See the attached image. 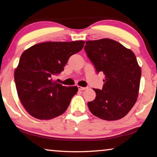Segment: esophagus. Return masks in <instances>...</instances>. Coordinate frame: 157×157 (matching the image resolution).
Listing matches in <instances>:
<instances>
[{
	"mask_svg": "<svg viewBox=\"0 0 157 157\" xmlns=\"http://www.w3.org/2000/svg\"><path fill=\"white\" fill-rule=\"evenodd\" d=\"M88 87H83V86H78V89L79 91H83V90H85V89H87Z\"/></svg>",
	"mask_w": 157,
	"mask_h": 157,
	"instance_id": "esophagus-1",
	"label": "esophagus"
}]
</instances>
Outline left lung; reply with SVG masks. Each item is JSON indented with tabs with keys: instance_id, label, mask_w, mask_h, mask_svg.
Wrapping results in <instances>:
<instances>
[{
	"instance_id": "8db88e82",
	"label": "left lung",
	"mask_w": 157,
	"mask_h": 157,
	"mask_svg": "<svg viewBox=\"0 0 157 157\" xmlns=\"http://www.w3.org/2000/svg\"><path fill=\"white\" fill-rule=\"evenodd\" d=\"M84 50L97 73L105 75L103 89H93L96 96L88 103L89 110L104 120L123 118L135 105L139 93L141 68L136 55L109 38L86 41Z\"/></svg>"
}]
</instances>
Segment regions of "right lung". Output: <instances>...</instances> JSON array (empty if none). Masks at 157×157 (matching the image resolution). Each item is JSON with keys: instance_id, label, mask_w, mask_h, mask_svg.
Segmentation results:
<instances>
[{"instance_id": "add662e5", "label": "right lung", "mask_w": 157, "mask_h": 157, "mask_svg": "<svg viewBox=\"0 0 157 157\" xmlns=\"http://www.w3.org/2000/svg\"><path fill=\"white\" fill-rule=\"evenodd\" d=\"M84 41L46 42L22 53L14 71L19 98L33 117L48 120L65 112L78 91L77 86H63L53 79L63 71L73 54L82 50Z\"/></svg>"}]
</instances>
